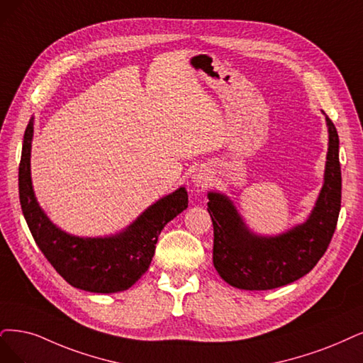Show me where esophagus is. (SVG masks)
I'll use <instances>...</instances> for the list:
<instances>
[{
	"mask_svg": "<svg viewBox=\"0 0 363 363\" xmlns=\"http://www.w3.org/2000/svg\"><path fill=\"white\" fill-rule=\"evenodd\" d=\"M193 182H194V185L197 186V189H206L208 186V184H209V178H208V174L206 173H203V172H199V173H196L194 177H193Z\"/></svg>",
	"mask_w": 363,
	"mask_h": 363,
	"instance_id": "obj_1",
	"label": "esophagus"
}]
</instances>
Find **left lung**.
Wrapping results in <instances>:
<instances>
[{"mask_svg":"<svg viewBox=\"0 0 363 363\" xmlns=\"http://www.w3.org/2000/svg\"><path fill=\"white\" fill-rule=\"evenodd\" d=\"M325 185L317 205L302 225L278 238L251 235L230 200L209 193L208 212L213 225L212 260L220 277L244 290H271L310 272L326 252L341 209L340 139L330 118Z\"/></svg>","mask_w":363,"mask_h":363,"instance_id":"obj_1","label":"left lung"}]
</instances>
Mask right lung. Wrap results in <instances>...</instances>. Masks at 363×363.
<instances>
[{
	"mask_svg": "<svg viewBox=\"0 0 363 363\" xmlns=\"http://www.w3.org/2000/svg\"><path fill=\"white\" fill-rule=\"evenodd\" d=\"M34 118L23 134L19 163V200L30 232L48 262L70 286L91 293H116L130 289L147 271L158 235L189 206L185 189L158 200L124 233L112 238L84 239L53 225L37 205L30 177Z\"/></svg>",
	"mask_w": 363,
	"mask_h": 363,
	"instance_id": "add662e5",
	"label": "right lung"
}]
</instances>
